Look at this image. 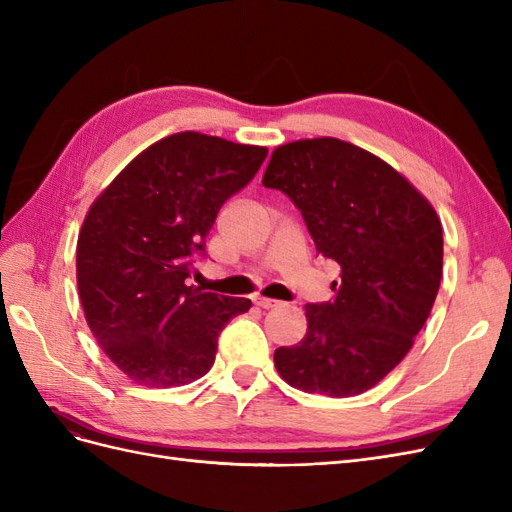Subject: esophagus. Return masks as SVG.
<instances>
[{
	"instance_id": "esophagus-1",
	"label": "esophagus",
	"mask_w": 512,
	"mask_h": 512,
	"mask_svg": "<svg viewBox=\"0 0 512 512\" xmlns=\"http://www.w3.org/2000/svg\"><path fill=\"white\" fill-rule=\"evenodd\" d=\"M254 303H256L258 307H262V309H271V307L282 305L280 301H275V299H267V297H260V294H256V297H254Z\"/></svg>"
}]
</instances>
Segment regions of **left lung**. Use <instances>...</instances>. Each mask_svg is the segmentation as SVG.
Listing matches in <instances>:
<instances>
[{
    "label": "left lung",
    "mask_w": 512,
    "mask_h": 512,
    "mask_svg": "<svg viewBox=\"0 0 512 512\" xmlns=\"http://www.w3.org/2000/svg\"><path fill=\"white\" fill-rule=\"evenodd\" d=\"M262 185L303 215L316 252L337 262L335 299L305 305L307 333L273 354L305 393L361 395L410 352L442 280L436 209L397 170L339 138L280 145Z\"/></svg>",
    "instance_id": "obj_1"
}]
</instances>
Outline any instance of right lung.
I'll return each mask as SVG.
<instances>
[{
    "label": "right lung",
    "instance_id": "obj_1",
    "mask_svg": "<svg viewBox=\"0 0 512 512\" xmlns=\"http://www.w3.org/2000/svg\"><path fill=\"white\" fill-rule=\"evenodd\" d=\"M267 153L200 132L170 134L89 207L76 243L79 297L96 342L132 382L170 389L203 378L228 320L252 307L188 277L220 207Z\"/></svg>",
    "mask_w": 512,
    "mask_h": 512
}]
</instances>
